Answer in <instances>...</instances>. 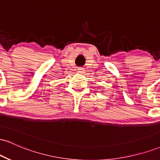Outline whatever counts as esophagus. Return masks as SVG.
<instances>
[{
    "label": "esophagus",
    "mask_w": 160,
    "mask_h": 160,
    "mask_svg": "<svg viewBox=\"0 0 160 160\" xmlns=\"http://www.w3.org/2000/svg\"><path fill=\"white\" fill-rule=\"evenodd\" d=\"M78 72H80V73L83 72V68H78Z\"/></svg>",
    "instance_id": "34e87169"
}]
</instances>
